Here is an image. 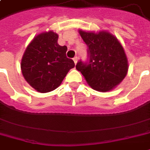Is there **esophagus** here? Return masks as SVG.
<instances>
[{
  "mask_svg": "<svg viewBox=\"0 0 150 150\" xmlns=\"http://www.w3.org/2000/svg\"><path fill=\"white\" fill-rule=\"evenodd\" d=\"M73 62H74V63L75 64H77V62H78V57H77V56L73 58Z\"/></svg>",
  "mask_w": 150,
  "mask_h": 150,
  "instance_id": "obj_1",
  "label": "esophagus"
}]
</instances>
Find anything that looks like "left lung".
Masks as SVG:
<instances>
[{
	"mask_svg": "<svg viewBox=\"0 0 150 150\" xmlns=\"http://www.w3.org/2000/svg\"><path fill=\"white\" fill-rule=\"evenodd\" d=\"M88 46V61L76 65L92 88L107 92L118 85L128 70L127 58L123 47L114 35L106 31L99 33L79 30Z\"/></svg>",
	"mask_w": 150,
	"mask_h": 150,
	"instance_id": "obj_1",
	"label": "left lung"
}]
</instances>
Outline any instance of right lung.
<instances>
[{"label":"right lung","mask_w":150,"mask_h":150,"mask_svg":"<svg viewBox=\"0 0 150 150\" xmlns=\"http://www.w3.org/2000/svg\"><path fill=\"white\" fill-rule=\"evenodd\" d=\"M58 34L44 32L28 45L21 62L22 73L28 83L40 93L50 92L61 85L74 62L67 58V47L57 43Z\"/></svg>","instance_id":"1"}]
</instances>
